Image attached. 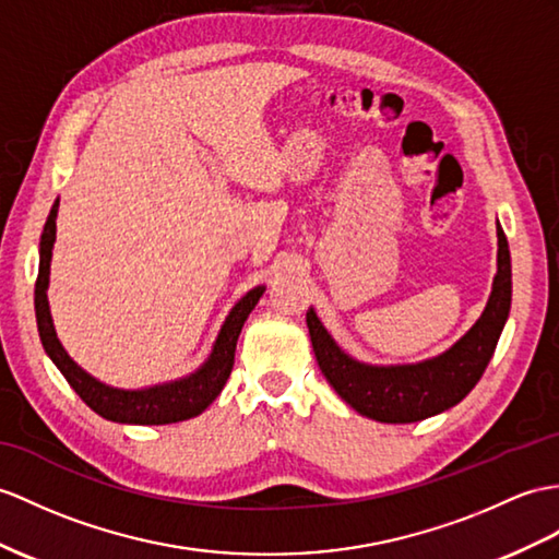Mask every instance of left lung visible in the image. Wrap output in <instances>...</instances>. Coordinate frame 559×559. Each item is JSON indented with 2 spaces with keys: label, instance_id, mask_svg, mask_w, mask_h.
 I'll return each mask as SVG.
<instances>
[{
  "label": "left lung",
  "instance_id": "8db88e82",
  "mask_svg": "<svg viewBox=\"0 0 559 559\" xmlns=\"http://www.w3.org/2000/svg\"><path fill=\"white\" fill-rule=\"evenodd\" d=\"M510 249L506 233L498 225V275L491 298L472 330L443 356L417 365L372 367L346 356L326 334L312 308L306 312V322L320 370L338 396L365 417L405 425L448 411L476 386L510 316Z\"/></svg>",
  "mask_w": 559,
  "mask_h": 559
}]
</instances>
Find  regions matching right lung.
Wrapping results in <instances>:
<instances>
[{
  "label": "right lung",
  "instance_id": "1",
  "mask_svg": "<svg viewBox=\"0 0 559 559\" xmlns=\"http://www.w3.org/2000/svg\"><path fill=\"white\" fill-rule=\"evenodd\" d=\"M57 213L59 201L51 206V213L45 223L43 241H39V272L35 282V316H37V330L47 356L59 367L66 382L75 389V393L83 399L94 413L111 419L122 421V425H170V421H182L189 417L201 415L206 407L217 399L223 391L229 372L235 365V348L243 322H247L249 312L255 308L258 298L263 296V287L251 289L247 296L229 312L217 342L213 346L211 358L199 372L189 374L187 379L173 384H163L154 389L142 391H122L111 389L97 379L90 377L83 367H78L71 356L63 350L61 342L53 332L49 301H47V284H49V263H51V249L57 241Z\"/></svg>",
  "mask_w": 559,
  "mask_h": 559
}]
</instances>
